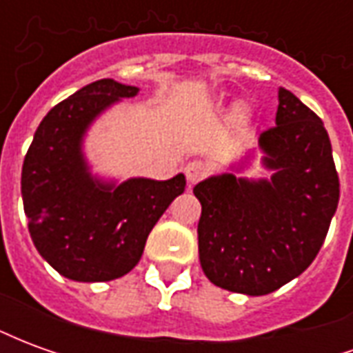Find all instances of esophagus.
Segmentation results:
<instances>
[{
    "label": "esophagus",
    "mask_w": 353,
    "mask_h": 353,
    "mask_svg": "<svg viewBox=\"0 0 353 353\" xmlns=\"http://www.w3.org/2000/svg\"><path fill=\"white\" fill-rule=\"evenodd\" d=\"M206 164L202 161H192L189 162L187 166H185V176H187V181L189 183H196V181H200L202 177L206 176Z\"/></svg>",
    "instance_id": "esophagus-1"
}]
</instances>
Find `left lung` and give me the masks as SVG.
I'll list each match as a JSON object with an SVG mask.
<instances>
[{
    "instance_id": "8db88e82",
    "label": "left lung",
    "mask_w": 353,
    "mask_h": 353,
    "mask_svg": "<svg viewBox=\"0 0 353 353\" xmlns=\"http://www.w3.org/2000/svg\"><path fill=\"white\" fill-rule=\"evenodd\" d=\"M260 154L268 178H248ZM202 204L199 257L208 280L232 293L268 295L316 259L339 206V176L325 126L278 88L276 126L229 172L194 185Z\"/></svg>"
}]
</instances>
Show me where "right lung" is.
<instances>
[{
  "mask_svg": "<svg viewBox=\"0 0 353 353\" xmlns=\"http://www.w3.org/2000/svg\"><path fill=\"white\" fill-rule=\"evenodd\" d=\"M139 88L100 79L45 115L22 164V202L30 234L43 259L73 281H109L138 265L147 236L185 191V176H101L85 141L105 111Z\"/></svg>",
  "mask_w": 353,
  "mask_h": 353,
  "instance_id": "obj_1",
  "label": "right lung"
}]
</instances>
